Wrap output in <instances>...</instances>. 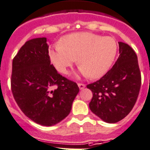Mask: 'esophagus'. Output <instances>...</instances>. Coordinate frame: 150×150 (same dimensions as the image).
Instances as JSON below:
<instances>
[{
  "label": "esophagus",
  "mask_w": 150,
  "mask_h": 150,
  "mask_svg": "<svg viewBox=\"0 0 150 150\" xmlns=\"http://www.w3.org/2000/svg\"><path fill=\"white\" fill-rule=\"evenodd\" d=\"M78 86H79V88L80 89V90H83V89L84 88V87H85V86H86V85H85V84L84 83H78Z\"/></svg>",
  "instance_id": "esophagus-1"
}]
</instances>
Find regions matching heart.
<instances>
[{
	"instance_id": "obj_1",
	"label": "heart",
	"mask_w": 150,
	"mask_h": 150,
	"mask_svg": "<svg viewBox=\"0 0 150 150\" xmlns=\"http://www.w3.org/2000/svg\"><path fill=\"white\" fill-rule=\"evenodd\" d=\"M117 45L111 37H102L88 32L64 36L59 46L49 52L53 64L66 74L76 60L80 70L86 76L96 79L103 76L114 61Z\"/></svg>"
}]
</instances>
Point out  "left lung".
<instances>
[{
  "label": "left lung",
  "mask_w": 150,
  "mask_h": 150,
  "mask_svg": "<svg viewBox=\"0 0 150 150\" xmlns=\"http://www.w3.org/2000/svg\"><path fill=\"white\" fill-rule=\"evenodd\" d=\"M120 56L110 70L86 87L93 93L90 110L106 122L114 123L133 108L141 86L137 56L128 44L119 42Z\"/></svg>",
  "instance_id": "1"
}]
</instances>
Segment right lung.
<instances>
[{
    "label": "right lung",
    "mask_w": 150,
    "mask_h": 150,
    "mask_svg": "<svg viewBox=\"0 0 150 150\" xmlns=\"http://www.w3.org/2000/svg\"><path fill=\"white\" fill-rule=\"evenodd\" d=\"M48 48L46 38L22 46L13 59L11 86L22 112L33 122L50 127L69 115L79 87L50 64Z\"/></svg>",
    "instance_id": "right-lung-1"
}]
</instances>
